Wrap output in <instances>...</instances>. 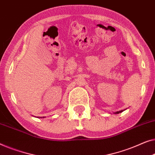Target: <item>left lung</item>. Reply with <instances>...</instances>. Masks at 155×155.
Returning a JSON list of instances; mask_svg holds the SVG:
<instances>
[{
  "label": "left lung",
  "mask_w": 155,
  "mask_h": 155,
  "mask_svg": "<svg viewBox=\"0 0 155 155\" xmlns=\"http://www.w3.org/2000/svg\"><path fill=\"white\" fill-rule=\"evenodd\" d=\"M124 110H121V111H119V112H115L114 114H119V113H121V112H123Z\"/></svg>",
  "instance_id": "obj_1"
}]
</instances>
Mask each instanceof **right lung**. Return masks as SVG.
Returning <instances> with one entry per match:
<instances>
[{
    "label": "right lung",
    "mask_w": 155,
    "mask_h": 155,
    "mask_svg": "<svg viewBox=\"0 0 155 155\" xmlns=\"http://www.w3.org/2000/svg\"><path fill=\"white\" fill-rule=\"evenodd\" d=\"M41 118H42V117H41ZM43 118H44V117H43Z\"/></svg>",
    "instance_id": "add662e5"
}]
</instances>
